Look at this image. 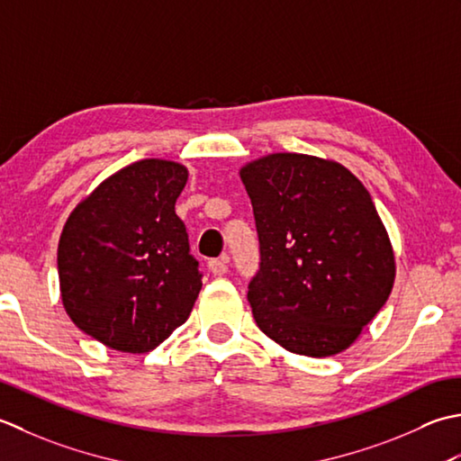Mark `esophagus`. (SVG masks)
<instances>
[{
    "label": "esophagus",
    "instance_id": "1",
    "mask_svg": "<svg viewBox=\"0 0 461 461\" xmlns=\"http://www.w3.org/2000/svg\"><path fill=\"white\" fill-rule=\"evenodd\" d=\"M209 270L212 272L214 276L227 275V270H229L227 260H224V258H212V260H209Z\"/></svg>",
    "mask_w": 461,
    "mask_h": 461
}]
</instances>
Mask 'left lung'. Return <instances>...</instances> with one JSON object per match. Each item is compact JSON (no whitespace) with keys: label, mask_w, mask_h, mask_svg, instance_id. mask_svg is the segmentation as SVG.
I'll return each mask as SVG.
<instances>
[{"label":"left lung","mask_w":461,"mask_h":461,"mask_svg":"<svg viewBox=\"0 0 461 461\" xmlns=\"http://www.w3.org/2000/svg\"><path fill=\"white\" fill-rule=\"evenodd\" d=\"M260 270L249 285L258 328L288 352L348 348L392 293L396 258L370 193L348 168L272 153L240 168Z\"/></svg>","instance_id":"1"}]
</instances>
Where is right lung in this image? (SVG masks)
Segmentation results:
<instances>
[{
    "label": "right lung",
    "instance_id": "add662e5",
    "mask_svg": "<svg viewBox=\"0 0 461 461\" xmlns=\"http://www.w3.org/2000/svg\"><path fill=\"white\" fill-rule=\"evenodd\" d=\"M186 178L181 163L143 158L107 176L65 222V312L107 348L153 350L191 314L203 275L175 212Z\"/></svg>",
    "mask_w": 461,
    "mask_h": 461
}]
</instances>
